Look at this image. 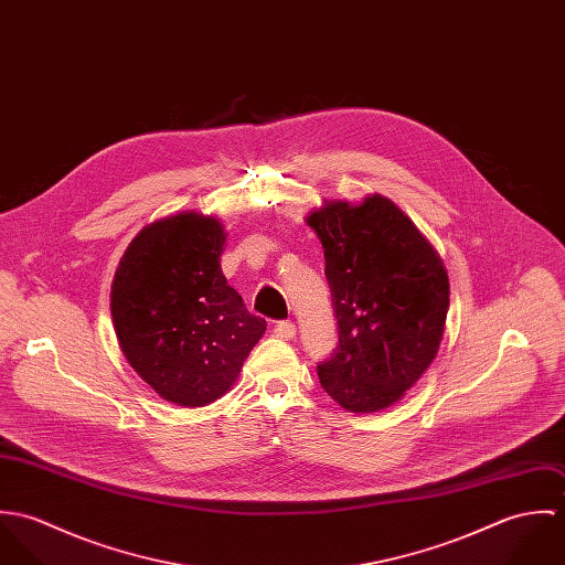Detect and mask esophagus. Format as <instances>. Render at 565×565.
Segmentation results:
<instances>
[{
	"label": "esophagus",
	"mask_w": 565,
	"mask_h": 565,
	"mask_svg": "<svg viewBox=\"0 0 565 565\" xmlns=\"http://www.w3.org/2000/svg\"><path fill=\"white\" fill-rule=\"evenodd\" d=\"M274 334L280 337V339H294L296 337V323L289 322V320L278 322L274 328Z\"/></svg>",
	"instance_id": "obj_1"
}]
</instances>
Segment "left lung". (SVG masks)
Segmentation results:
<instances>
[{"mask_svg":"<svg viewBox=\"0 0 565 565\" xmlns=\"http://www.w3.org/2000/svg\"><path fill=\"white\" fill-rule=\"evenodd\" d=\"M307 224L326 258L339 345L318 365L326 394L352 413L398 403L437 356L450 305L446 267L387 198L326 202Z\"/></svg>","mask_w":565,"mask_h":565,"instance_id":"1","label":"left lung"}]
</instances>
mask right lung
<instances>
[{"instance_id":"add662e5","label":"right lung","mask_w":565,"mask_h":565,"mask_svg":"<svg viewBox=\"0 0 565 565\" xmlns=\"http://www.w3.org/2000/svg\"><path fill=\"white\" fill-rule=\"evenodd\" d=\"M224 243L220 220L175 213L148 224L115 271L110 313L121 352L162 401L222 398L267 328L226 282Z\"/></svg>"}]
</instances>
